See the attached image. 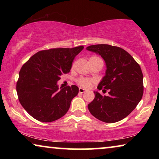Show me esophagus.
I'll return each instance as SVG.
<instances>
[{
	"instance_id": "obj_1",
	"label": "esophagus",
	"mask_w": 159,
	"mask_h": 159,
	"mask_svg": "<svg viewBox=\"0 0 159 159\" xmlns=\"http://www.w3.org/2000/svg\"><path fill=\"white\" fill-rule=\"evenodd\" d=\"M79 93H84L85 91V90L83 89V88H79Z\"/></svg>"
}]
</instances>
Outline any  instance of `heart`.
Here are the masks:
<instances>
[{
	"mask_svg": "<svg viewBox=\"0 0 159 159\" xmlns=\"http://www.w3.org/2000/svg\"><path fill=\"white\" fill-rule=\"evenodd\" d=\"M96 60L102 61L100 58L97 57V56H93V57H91L89 60V61H96ZM76 82L78 84H79L80 86H81V87L88 88L90 87L91 84H92V83L93 82V79H89V78H85V77H80L79 79H78L76 80Z\"/></svg>",
	"mask_w": 159,
	"mask_h": 159,
	"instance_id": "1",
	"label": "heart"
}]
</instances>
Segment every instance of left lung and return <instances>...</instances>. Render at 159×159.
<instances>
[{
  "label": "left lung",
  "mask_w": 159,
  "mask_h": 159,
  "mask_svg": "<svg viewBox=\"0 0 159 159\" xmlns=\"http://www.w3.org/2000/svg\"><path fill=\"white\" fill-rule=\"evenodd\" d=\"M86 50L99 54L105 61L106 74L98 88L109 90L107 96L94 92L95 99L88 105V109L93 116L103 122L119 121L135 109L143 95L140 66L121 48L98 44L90 45Z\"/></svg>",
  "instance_id": "left-lung-1"
}]
</instances>
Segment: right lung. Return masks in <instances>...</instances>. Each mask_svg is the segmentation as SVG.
I'll return each instance as SVG.
<instances>
[{
  "label": "right lung",
  "mask_w": 159,
  "mask_h": 159,
  "mask_svg": "<svg viewBox=\"0 0 159 159\" xmlns=\"http://www.w3.org/2000/svg\"><path fill=\"white\" fill-rule=\"evenodd\" d=\"M83 48L81 45L39 51L21 67L16 86L18 99L35 119L52 122L68 111L79 88L73 85L59 89L57 82L70 71L75 57Z\"/></svg>",
  "instance_id": "1"
}]
</instances>
